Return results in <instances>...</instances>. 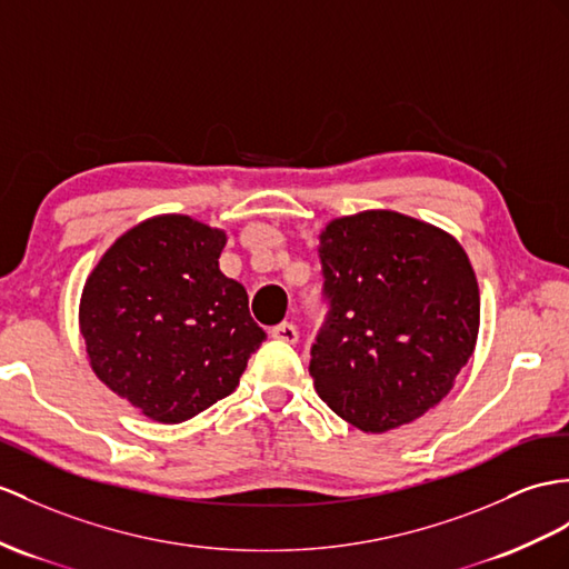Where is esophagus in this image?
Segmentation results:
<instances>
[{
    "label": "esophagus",
    "mask_w": 569,
    "mask_h": 569,
    "mask_svg": "<svg viewBox=\"0 0 569 569\" xmlns=\"http://www.w3.org/2000/svg\"><path fill=\"white\" fill-rule=\"evenodd\" d=\"M270 336L274 338V340H282V342H289V345H295L297 340H299V330H297V326L295 323H280V326H274L272 330H270Z\"/></svg>",
    "instance_id": "esophagus-1"
}]
</instances>
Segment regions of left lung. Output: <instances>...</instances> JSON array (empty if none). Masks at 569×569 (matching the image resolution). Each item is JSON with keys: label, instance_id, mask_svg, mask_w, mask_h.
I'll use <instances>...</instances> for the list:
<instances>
[{"label": "left lung", "instance_id": "8db88e82", "mask_svg": "<svg viewBox=\"0 0 569 569\" xmlns=\"http://www.w3.org/2000/svg\"><path fill=\"white\" fill-rule=\"evenodd\" d=\"M326 323L316 393L362 432L418 420L476 350L480 292L461 243L389 210L332 219L318 246Z\"/></svg>", "mask_w": 569, "mask_h": 569}]
</instances>
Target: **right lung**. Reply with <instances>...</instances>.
Masks as SVG:
<instances>
[{
  "label": "right lung",
  "instance_id": "add662e5",
  "mask_svg": "<svg viewBox=\"0 0 569 569\" xmlns=\"http://www.w3.org/2000/svg\"><path fill=\"white\" fill-rule=\"evenodd\" d=\"M224 243V231L161 214L122 233L84 284L91 369L157 422H186L227 398L266 340L246 289L219 270Z\"/></svg>",
  "mask_w": 569,
  "mask_h": 569
}]
</instances>
